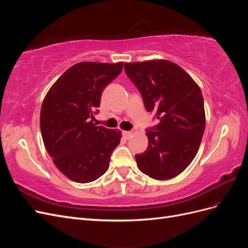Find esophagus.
Here are the masks:
<instances>
[{"mask_svg": "<svg viewBox=\"0 0 248 248\" xmlns=\"http://www.w3.org/2000/svg\"><path fill=\"white\" fill-rule=\"evenodd\" d=\"M132 136V132L131 131H123V137L125 139H129Z\"/></svg>", "mask_w": 248, "mask_h": 248, "instance_id": "1", "label": "esophagus"}]
</instances>
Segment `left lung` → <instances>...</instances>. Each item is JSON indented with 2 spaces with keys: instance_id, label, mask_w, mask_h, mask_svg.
Instances as JSON below:
<instances>
[{
  "instance_id": "left-lung-1",
  "label": "left lung",
  "mask_w": 248,
  "mask_h": 248,
  "mask_svg": "<svg viewBox=\"0 0 248 248\" xmlns=\"http://www.w3.org/2000/svg\"><path fill=\"white\" fill-rule=\"evenodd\" d=\"M124 68L146 109L155 111L159 120L147 130L148 149L136 155L138 167L156 180L174 178L193 160L205 131L201 89L184 69L168 60L125 63Z\"/></svg>"
}]
</instances>
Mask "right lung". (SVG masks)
I'll return each mask as SVG.
<instances>
[{
	"mask_svg": "<svg viewBox=\"0 0 248 248\" xmlns=\"http://www.w3.org/2000/svg\"><path fill=\"white\" fill-rule=\"evenodd\" d=\"M123 69V63L80 62L60 77L44 97L40 129L55 166L78 183L98 179L109 167L121 131L95 126L92 120L102 91Z\"/></svg>",
	"mask_w": 248,
	"mask_h": 248,
	"instance_id": "obj_1",
	"label": "right lung"
}]
</instances>
